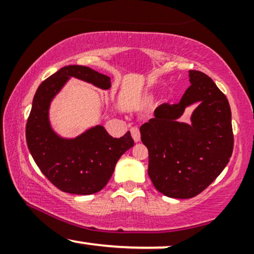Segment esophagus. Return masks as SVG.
I'll return each mask as SVG.
<instances>
[{
    "mask_svg": "<svg viewBox=\"0 0 254 254\" xmlns=\"http://www.w3.org/2000/svg\"><path fill=\"white\" fill-rule=\"evenodd\" d=\"M131 136H132V138H133V141L136 142H139L141 141V133H139V129L138 127H131Z\"/></svg>",
    "mask_w": 254,
    "mask_h": 254,
    "instance_id": "1",
    "label": "esophagus"
}]
</instances>
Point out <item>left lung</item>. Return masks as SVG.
Here are the masks:
<instances>
[{
	"instance_id": "8db88e82",
	"label": "left lung",
	"mask_w": 254,
	"mask_h": 254,
	"mask_svg": "<svg viewBox=\"0 0 254 254\" xmlns=\"http://www.w3.org/2000/svg\"><path fill=\"white\" fill-rule=\"evenodd\" d=\"M191 86L178 104H162L141 125L149 151L148 174L165 196L186 199L205 190L229 162L233 153L232 112L226 95L204 72L189 71ZM196 105L190 123L179 118Z\"/></svg>"
}]
</instances>
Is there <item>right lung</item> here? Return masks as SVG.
I'll list each match as a JSON object with an SVG mask.
<instances>
[{
  "mask_svg": "<svg viewBox=\"0 0 254 254\" xmlns=\"http://www.w3.org/2000/svg\"><path fill=\"white\" fill-rule=\"evenodd\" d=\"M71 77L98 88H111V78L84 65H66L46 78L34 94L26 125V141L34 162L61 191L74 194L97 193L106 186L116 164L133 147L130 131L113 138L103 125L76 137L58 135L50 122L52 100Z\"/></svg>",
  "mask_w": 254,
  "mask_h": 254,
  "instance_id": "add662e5",
  "label": "right lung"
}]
</instances>
